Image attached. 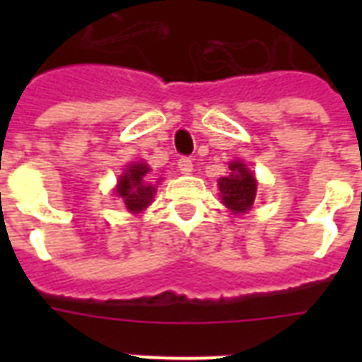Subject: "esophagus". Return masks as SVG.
<instances>
[{
  "label": "esophagus",
  "mask_w": 362,
  "mask_h": 362,
  "mask_svg": "<svg viewBox=\"0 0 362 362\" xmlns=\"http://www.w3.org/2000/svg\"><path fill=\"white\" fill-rule=\"evenodd\" d=\"M178 170L182 175H192L193 173V161L189 158H180L178 159Z\"/></svg>",
  "instance_id": "obj_1"
}]
</instances>
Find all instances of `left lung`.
Segmentation results:
<instances>
[{"instance_id": "obj_1", "label": "left lung", "mask_w": 362, "mask_h": 362, "mask_svg": "<svg viewBox=\"0 0 362 362\" xmlns=\"http://www.w3.org/2000/svg\"><path fill=\"white\" fill-rule=\"evenodd\" d=\"M231 175L218 180L221 193V203L231 210L233 214H244L252 209L257 193V180L253 173L242 161L229 163Z\"/></svg>"}]
</instances>
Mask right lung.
<instances>
[{
    "label": "right lung",
    "instance_id": "add662e5",
    "mask_svg": "<svg viewBox=\"0 0 362 362\" xmlns=\"http://www.w3.org/2000/svg\"><path fill=\"white\" fill-rule=\"evenodd\" d=\"M150 170L152 169L144 161H135V163L127 165V169L118 178L116 193L131 214H139L152 203L158 184H150L152 180L148 176Z\"/></svg>",
    "mask_w": 362,
    "mask_h": 362
}]
</instances>
